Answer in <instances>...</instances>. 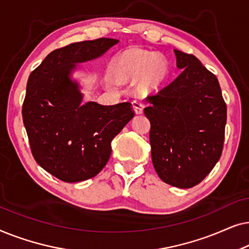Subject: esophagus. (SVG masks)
<instances>
[{"mask_svg": "<svg viewBox=\"0 0 249 249\" xmlns=\"http://www.w3.org/2000/svg\"><path fill=\"white\" fill-rule=\"evenodd\" d=\"M132 108H134L136 114H142V110H144V105H142V103H139V102L134 101L132 102Z\"/></svg>", "mask_w": 249, "mask_h": 249, "instance_id": "1", "label": "esophagus"}]
</instances>
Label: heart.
Wrapping results in <instances>:
<instances>
[{"label": "heart", "mask_w": 249, "mask_h": 249, "mask_svg": "<svg viewBox=\"0 0 249 249\" xmlns=\"http://www.w3.org/2000/svg\"><path fill=\"white\" fill-rule=\"evenodd\" d=\"M110 74L114 83H136L139 96H151L162 90L169 74L168 61L161 54L129 47L118 53L110 63Z\"/></svg>", "instance_id": "1"}]
</instances>
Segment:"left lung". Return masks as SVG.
<instances>
[{
    "instance_id": "8db88e82",
    "label": "left lung",
    "mask_w": 249,
    "mask_h": 249,
    "mask_svg": "<svg viewBox=\"0 0 249 249\" xmlns=\"http://www.w3.org/2000/svg\"><path fill=\"white\" fill-rule=\"evenodd\" d=\"M180 74L153 96L152 161L163 181L190 188L212 171L222 154L227 105L217 78L193 54L175 50Z\"/></svg>"
}]
</instances>
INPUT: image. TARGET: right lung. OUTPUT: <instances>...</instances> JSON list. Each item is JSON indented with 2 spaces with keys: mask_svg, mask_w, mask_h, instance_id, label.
Listing matches in <instances>:
<instances>
[{
  "mask_svg": "<svg viewBox=\"0 0 249 249\" xmlns=\"http://www.w3.org/2000/svg\"><path fill=\"white\" fill-rule=\"evenodd\" d=\"M118 39L72 43L51 52L30 73L22 120L34 159L66 182L93 178L111 155V142L134 118L131 104L83 103L79 84L71 79L77 63L103 55Z\"/></svg>",
  "mask_w": 249,
  "mask_h": 249,
  "instance_id": "1",
  "label": "right lung"
}]
</instances>
